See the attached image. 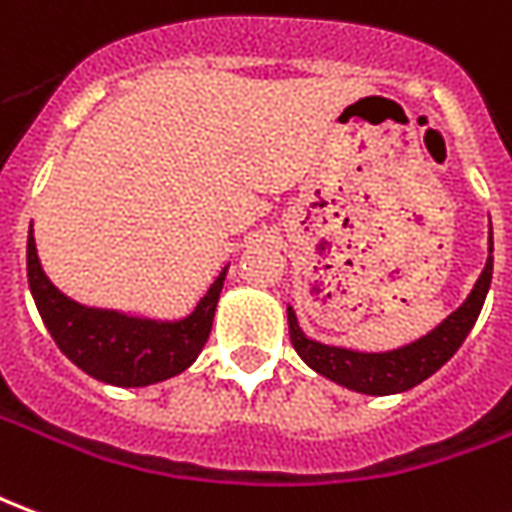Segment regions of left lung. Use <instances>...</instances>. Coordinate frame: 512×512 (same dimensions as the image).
Wrapping results in <instances>:
<instances>
[{
    "label": "left lung",
    "mask_w": 512,
    "mask_h": 512,
    "mask_svg": "<svg viewBox=\"0 0 512 512\" xmlns=\"http://www.w3.org/2000/svg\"><path fill=\"white\" fill-rule=\"evenodd\" d=\"M491 253H494V237H491ZM491 275H494V256H488L485 270L458 311H452L447 320L427 336L405 344V347H397V350H389V353H358V350H347V347L314 342L300 331L292 308H286L289 311V336H292L297 355L314 372H320L344 389L375 394V397L408 391L430 378L433 372H438L452 355L458 353V347L480 317L488 286H491Z\"/></svg>",
    "instance_id": "obj_1"
}]
</instances>
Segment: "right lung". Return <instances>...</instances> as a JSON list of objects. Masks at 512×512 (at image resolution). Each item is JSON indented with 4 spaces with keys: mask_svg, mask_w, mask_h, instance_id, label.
Wrapping results in <instances>:
<instances>
[{
    "mask_svg": "<svg viewBox=\"0 0 512 512\" xmlns=\"http://www.w3.org/2000/svg\"><path fill=\"white\" fill-rule=\"evenodd\" d=\"M226 270L223 267L190 317L176 322L143 320L110 308L82 306L65 297L43 273L32 226L27 237V278L46 331L82 372L123 389L173 378L198 358L212 331Z\"/></svg>",
    "mask_w": 512,
    "mask_h": 512,
    "instance_id": "add662e5",
    "label": "right lung"
}]
</instances>
